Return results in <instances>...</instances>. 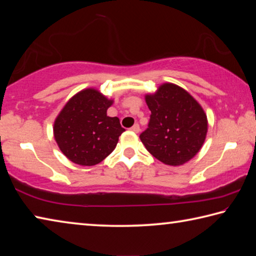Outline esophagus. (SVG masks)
Here are the masks:
<instances>
[{
	"label": "esophagus",
	"mask_w": 256,
	"mask_h": 256,
	"mask_svg": "<svg viewBox=\"0 0 256 256\" xmlns=\"http://www.w3.org/2000/svg\"><path fill=\"white\" fill-rule=\"evenodd\" d=\"M130 130L134 132H140V124H135L132 126V127L130 128Z\"/></svg>",
	"instance_id": "esophagus-1"
}]
</instances>
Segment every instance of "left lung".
I'll list each match as a JSON object with an SVG mask.
<instances>
[{"instance_id": "8db88e82", "label": "left lung", "mask_w": 256, "mask_h": 256, "mask_svg": "<svg viewBox=\"0 0 256 256\" xmlns=\"http://www.w3.org/2000/svg\"><path fill=\"white\" fill-rule=\"evenodd\" d=\"M148 128L140 135L146 150L164 164L180 166L202 148L208 130L204 108L186 89L166 82L146 94Z\"/></svg>"}]
</instances>
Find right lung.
I'll list each match as a JSON object with an SVG mask.
<instances>
[{
	"mask_svg": "<svg viewBox=\"0 0 256 256\" xmlns=\"http://www.w3.org/2000/svg\"><path fill=\"white\" fill-rule=\"evenodd\" d=\"M112 104L96 88L70 98L54 122V140L66 158L80 166H95L111 154L124 132L116 116H108Z\"/></svg>",
	"mask_w": 256,
	"mask_h": 256,
	"instance_id": "add662e5",
	"label": "right lung"
}]
</instances>
